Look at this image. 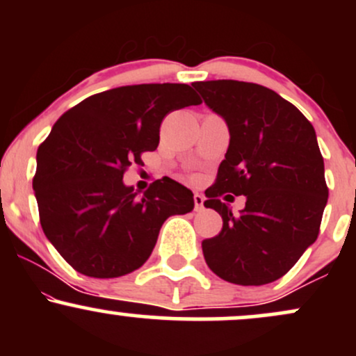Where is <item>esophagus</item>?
I'll list each match as a JSON object with an SVG mask.
<instances>
[{"instance_id":"34e87169","label":"esophagus","mask_w":356,"mask_h":356,"mask_svg":"<svg viewBox=\"0 0 356 356\" xmlns=\"http://www.w3.org/2000/svg\"><path fill=\"white\" fill-rule=\"evenodd\" d=\"M204 201H206V197H204L202 194H199V192H195V194H194V209L195 211H202L204 209Z\"/></svg>"}]
</instances>
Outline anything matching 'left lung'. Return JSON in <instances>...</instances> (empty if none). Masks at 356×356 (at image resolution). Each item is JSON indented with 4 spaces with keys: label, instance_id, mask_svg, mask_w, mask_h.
I'll return each instance as SVG.
<instances>
[{
    "label": "left lung",
    "instance_id": "1",
    "mask_svg": "<svg viewBox=\"0 0 356 356\" xmlns=\"http://www.w3.org/2000/svg\"><path fill=\"white\" fill-rule=\"evenodd\" d=\"M212 112L226 120L229 147L204 206L222 229L202 241L206 263L222 280L261 286L284 276L316 241L328 201L313 125L295 105L263 85L238 80L195 81ZM244 195L232 215L220 201Z\"/></svg>",
    "mask_w": 356,
    "mask_h": 356
}]
</instances>
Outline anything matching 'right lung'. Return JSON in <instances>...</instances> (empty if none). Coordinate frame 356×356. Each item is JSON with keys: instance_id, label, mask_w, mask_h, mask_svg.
I'll list each match as a JSON object with an SVG mask.
<instances>
[{"instance_id": "obj_1", "label": "right lung", "mask_w": 356, "mask_h": 356, "mask_svg": "<svg viewBox=\"0 0 356 356\" xmlns=\"http://www.w3.org/2000/svg\"><path fill=\"white\" fill-rule=\"evenodd\" d=\"M186 83L127 85L95 93L65 112L36 152L40 222L73 269L118 277L149 259L164 220L194 209V194L162 177L138 197L124 172L159 145L174 110L201 104Z\"/></svg>"}]
</instances>
